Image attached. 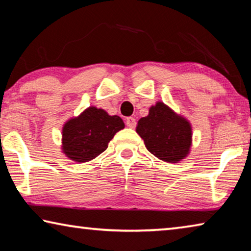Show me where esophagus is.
<instances>
[{
  "mask_svg": "<svg viewBox=\"0 0 251 251\" xmlns=\"http://www.w3.org/2000/svg\"><path fill=\"white\" fill-rule=\"evenodd\" d=\"M126 125L129 127V128H134V127L136 126V120L134 117H126Z\"/></svg>",
  "mask_w": 251,
  "mask_h": 251,
  "instance_id": "34e87169",
  "label": "esophagus"
}]
</instances>
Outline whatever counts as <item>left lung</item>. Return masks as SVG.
Segmentation results:
<instances>
[{"mask_svg": "<svg viewBox=\"0 0 251 251\" xmlns=\"http://www.w3.org/2000/svg\"><path fill=\"white\" fill-rule=\"evenodd\" d=\"M136 131L147 150L167 163H176L186 157L192 144L189 123L163 103L151 106L148 116L139 120Z\"/></svg>", "mask_w": 251, "mask_h": 251, "instance_id": "obj_1", "label": "left lung"}]
</instances>
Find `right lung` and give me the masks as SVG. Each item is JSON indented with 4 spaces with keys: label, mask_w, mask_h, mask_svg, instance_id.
Masks as SVG:
<instances>
[{
    "label": "right lung",
    "mask_w": 251,
    "mask_h": 251,
    "mask_svg": "<svg viewBox=\"0 0 251 251\" xmlns=\"http://www.w3.org/2000/svg\"><path fill=\"white\" fill-rule=\"evenodd\" d=\"M125 127L120 116L88 107L63 128V151L72 160L85 163L101 154L118 130Z\"/></svg>",
    "instance_id": "obj_1"
}]
</instances>
